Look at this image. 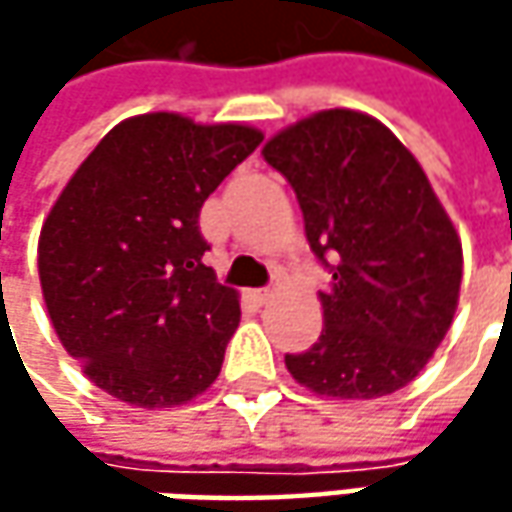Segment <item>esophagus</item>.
<instances>
[{
	"label": "esophagus",
	"instance_id": "34e87169",
	"mask_svg": "<svg viewBox=\"0 0 512 512\" xmlns=\"http://www.w3.org/2000/svg\"><path fill=\"white\" fill-rule=\"evenodd\" d=\"M253 299H256L259 305H267V302L273 299V287H259V290H253Z\"/></svg>",
	"mask_w": 512,
	"mask_h": 512
}]
</instances>
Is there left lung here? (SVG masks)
Masks as SVG:
<instances>
[{
	"mask_svg": "<svg viewBox=\"0 0 512 512\" xmlns=\"http://www.w3.org/2000/svg\"><path fill=\"white\" fill-rule=\"evenodd\" d=\"M265 162L296 190L316 259L325 330L287 353L290 376L333 399H379L413 382L450 330L462 239L416 156L359 110H322L276 133Z\"/></svg>",
	"mask_w": 512,
	"mask_h": 512,
	"instance_id": "8db88e82",
	"label": "left lung"
}]
</instances>
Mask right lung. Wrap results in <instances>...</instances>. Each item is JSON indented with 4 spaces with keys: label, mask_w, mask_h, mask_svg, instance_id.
<instances>
[{
    "label": "right lung",
    "mask_w": 512,
    "mask_h": 512,
    "mask_svg": "<svg viewBox=\"0 0 512 512\" xmlns=\"http://www.w3.org/2000/svg\"><path fill=\"white\" fill-rule=\"evenodd\" d=\"M262 139L142 113L110 130L50 207L39 236L50 322L119 402L173 407L216 382L242 310L202 262L199 210Z\"/></svg>",
    "instance_id": "obj_1"
}]
</instances>
